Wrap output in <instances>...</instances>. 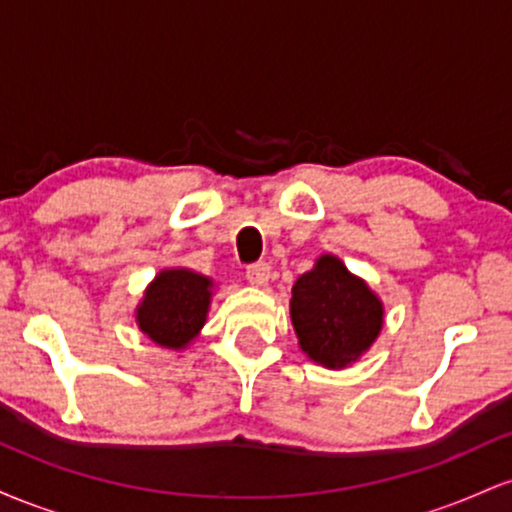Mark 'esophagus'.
<instances>
[{"instance_id":"esophagus-1","label":"esophagus","mask_w":512,"mask_h":512,"mask_svg":"<svg viewBox=\"0 0 512 512\" xmlns=\"http://www.w3.org/2000/svg\"><path fill=\"white\" fill-rule=\"evenodd\" d=\"M245 276H248V281L252 286H267L269 279H272V267H269L267 262H255V264H250Z\"/></svg>"}]
</instances>
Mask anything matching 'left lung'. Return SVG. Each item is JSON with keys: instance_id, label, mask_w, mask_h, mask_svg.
<instances>
[{"instance_id": "left-lung-1", "label": "left lung", "mask_w": 512, "mask_h": 512, "mask_svg": "<svg viewBox=\"0 0 512 512\" xmlns=\"http://www.w3.org/2000/svg\"><path fill=\"white\" fill-rule=\"evenodd\" d=\"M289 308L301 351L330 370L354 366L380 337L385 322L378 293L330 252L298 276Z\"/></svg>"}]
</instances>
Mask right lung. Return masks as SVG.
I'll return each instance as SVG.
<instances>
[{
    "label": "right lung",
    "mask_w": 512,
    "mask_h": 512,
    "mask_svg": "<svg viewBox=\"0 0 512 512\" xmlns=\"http://www.w3.org/2000/svg\"><path fill=\"white\" fill-rule=\"evenodd\" d=\"M214 289V279L195 269H161L134 308L137 327L163 349H187L207 322Z\"/></svg>",
    "instance_id": "add662e5"
}]
</instances>
